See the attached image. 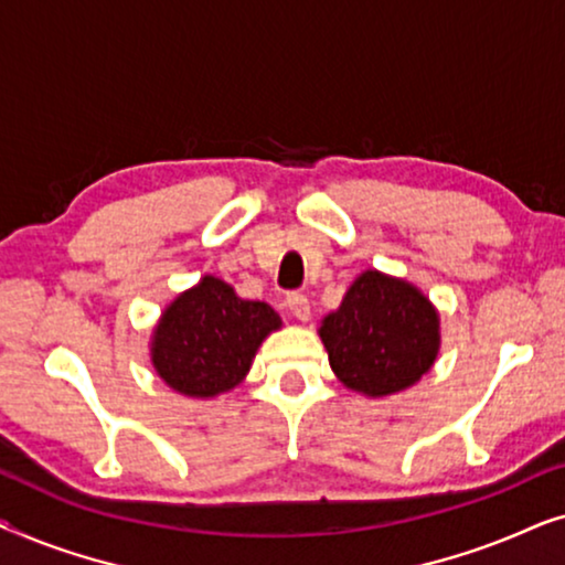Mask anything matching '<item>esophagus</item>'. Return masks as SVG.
Here are the masks:
<instances>
[{"instance_id": "1", "label": "esophagus", "mask_w": 565, "mask_h": 565, "mask_svg": "<svg viewBox=\"0 0 565 565\" xmlns=\"http://www.w3.org/2000/svg\"><path fill=\"white\" fill-rule=\"evenodd\" d=\"M285 308H288L298 321H308V316H311V303H308L303 292H290V296L285 298Z\"/></svg>"}]
</instances>
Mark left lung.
<instances>
[{"mask_svg": "<svg viewBox=\"0 0 565 565\" xmlns=\"http://www.w3.org/2000/svg\"><path fill=\"white\" fill-rule=\"evenodd\" d=\"M319 337L339 381L381 398L412 388L435 365L439 313L416 285L367 269L323 316Z\"/></svg>", "mask_w": 565, "mask_h": 565, "instance_id": "1", "label": "left lung"}]
</instances>
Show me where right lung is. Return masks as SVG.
<instances>
[{"mask_svg": "<svg viewBox=\"0 0 565 565\" xmlns=\"http://www.w3.org/2000/svg\"><path fill=\"white\" fill-rule=\"evenodd\" d=\"M282 327L273 306L244 300L218 277L205 275L164 308L151 337V362L169 388L213 398L249 373L259 344Z\"/></svg>", "mask_w": 565, "mask_h": 565, "instance_id": "obj_1", "label": "right lung"}]
</instances>
